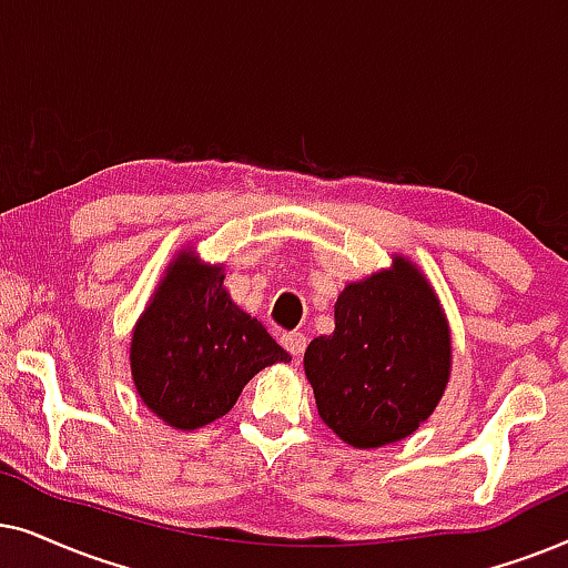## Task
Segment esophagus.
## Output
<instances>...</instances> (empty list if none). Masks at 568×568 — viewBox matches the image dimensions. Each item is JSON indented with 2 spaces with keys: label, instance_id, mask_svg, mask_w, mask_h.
<instances>
[{
  "label": "esophagus",
  "instance_id": "obj_1",
  "mask_svg": "<svg viewBox=\"0 0 568 568\" xmlns=\"http://www.w3.org/2000/svg\"><path fill=\"white\" fill-rule=\"evenodd\" d=\"M280 339H283V347L293 355V358H301V355H304V351H306V335H304V332H285V335Z\"/></svg>",
  "mask_w": 568,
  "mask_h": 568
}]
</instances>
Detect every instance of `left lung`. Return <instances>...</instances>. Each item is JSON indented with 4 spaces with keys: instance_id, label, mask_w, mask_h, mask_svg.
Wrapping results in <instances>:
<instances>
[{
    "instance_id": "1",
    "label": "left lung",
    "mask_w": 568,
    "mask_h": 568,
    "mask_svg": "<svg viewBox=\"0 0 568 568\" xmlns=\"http://www.w3.org/2000/svg\"><path fill=\"white\" fill-rule=\"evenodd\" d=\"M449 327L428 280L410 262L351 283L335 332L314 337L304 368L320 418L358 449L410 436L449 379Z\"/></svg>"
}]
</instances>
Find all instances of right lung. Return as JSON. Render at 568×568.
Instances as JSON below:
<instances>
[{
	"label": "right lung",
	"instance_id": "obj_1",
	"mask_svg": "<svg viewBox=\"0 0 568 568\" xmlns=\"http://www.w3.org/2000/svg\"><path fill=\"white\" fill-rule=\"evenodd\" d=\"M223 277L221 267L184 254L134 327V387L173 428L194 430L223 418L254 374L291 361L262 322L233 304Z\"/></svg>",
	"mask_w": 568,
	"mask_h": 568
}]
</instances>
